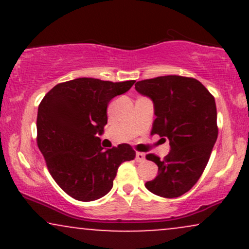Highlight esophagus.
Masks as SVG:
<instances>
[{"label":"esophagus","instance_id":"esophagus-1","mask_svg":"<svg viewBox=\"0 0 249 249\" xmlns=\"http://www.w3.org/2000/svg\"><path fill=\"white\" fill-rule=\"evenodd\" d=\"M136 160L138 162H142L145 160V154L142 152H137L136 153Z\"/></svg>","mask_w":249,"mask_h":249}]
</instances>
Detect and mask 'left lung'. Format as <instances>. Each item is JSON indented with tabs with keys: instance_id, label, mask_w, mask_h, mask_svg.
Returning a JSON list of instances; mask_svg holds the SVG:
<instances>
[{
	"instance_id": "obj_1",
	"label": "left lung",
	"mask_w": 249,
	"mask_h": 249,
	"mask_svg": "<svg viewBox=\"0 0 249 249\" xmlns=\"http://www.w3.org/2000/svg\"><path fill=\"white\" fill-rule=\"evenodd\" d=\"M134 88L153 102L151 133L167 138L171 146L162 160L146 156L158 165V176L145 186L156 196L177 198L201 177L218 138L214 97L196 78L176 75L137 82Z\"/></svg>"
}]
</instances>
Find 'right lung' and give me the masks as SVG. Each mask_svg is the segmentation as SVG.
Returning a JSON list of instances; mask_svg holds the SVG:
<instances>
[{
    "mask_svg": "<svg viewBox=\"0 0 249 249\" xmlns=\"http://www.w3.org/2000/svg\"><path fill=\"white\" fill-rule=\"evenodd\" d=\"M136 81L77 78L53 87L38 105L37 145L58 186L79 201H93L110 192L119 165L132 160L128 144L103 150L107 108Z\"/></svg>",
    "mask_w": 249,
    "mask_h": 249,
    "instance_id": "right-lung-1",
    "label": "right lung"
}]
</instances>
